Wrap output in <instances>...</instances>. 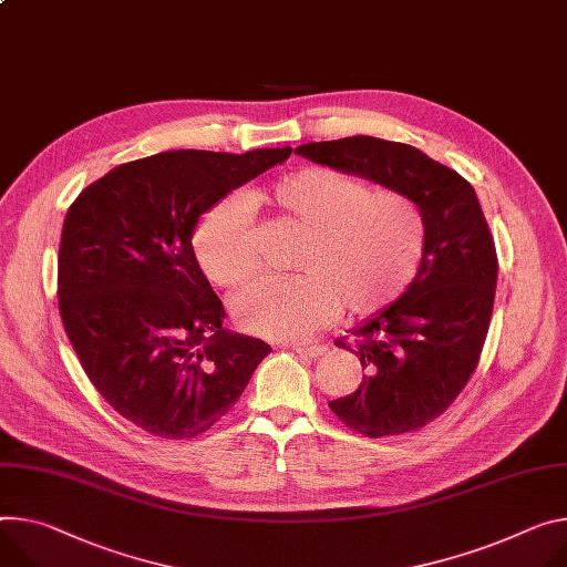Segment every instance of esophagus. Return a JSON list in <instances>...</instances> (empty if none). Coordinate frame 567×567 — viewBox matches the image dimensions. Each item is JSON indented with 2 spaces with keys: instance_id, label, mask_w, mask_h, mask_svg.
<instances>
[{
  "instance_id": "esophagus-1",
  "label": "esophagus",
  "mask_w": 567,
  "mask_h": 567,
  "mask_svg": "<svg viewBox=\"0 0 567 567\" xmlns=\"http://www.w3.org/2000/svg\"><path fill=\"white\" fill-rule=\"evenodd\" d=\"M287 348H291V350H296L298 354H302V357H319V354H323V346H312V343H287Z\"/></svg>"
}]
</instances>
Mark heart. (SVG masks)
Listing matches in <instances>:
<instances>
[{
    "label": "heart",
    "instance_id": "obj_1",
    "mask_svg": "<svg viewBox=\"0 0 567 567\" xmlns=\"http://www.w3.org/2000/svg\"><path fill=\"white\" fill-rule=\"evenodd\" d=\"M255 200L305 230L293 276L262 278L233 298L237 323L269 339H300L339 315L371 317L414 282L427 239L421 205L395 187H369L334 169L305 167ZM198 267L219 287L260 269L250 217L239 198L205 210L192 233Z\"/></svg>",
    "mask_w": 567,
    "mask_h": 567
}]
</instances>
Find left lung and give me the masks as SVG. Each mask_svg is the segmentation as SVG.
I'll return each instance as SVG.
<instances>
[{
  "instance_id": "8db88e82",
  "label": "left lung",
  "mask_w": 567,
  "mask_h": 567,
  "mask_svg": "<svg viewBox=\"0 0 567 567\" xmlns=\"http://www.w3.org/2000/svg\"><path fill=\"white\" fill-rule=\"evenodd\" d=\"M298 156L371 178L414 198L427 239L421 269L384 312L359 326L354 348L367 375L330 402L337 419L371 439L421 430L475 373L488 334L497 252L473 185L416 146L371 135L310 142Z\"/></svg>"
}]
</instances>
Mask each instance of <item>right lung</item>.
Segmentation results:
<instances>
[{
    "label": "right lung",
    "instance_id": "1",
    "mask_svg": "<svg viewBox=\"0 0 567 567\" xmlns=\"http://www.w3.org/2000/svg\"><path fill=\"white\" fill-rule=\"evenodd\" d=\"M289 153L165 151L115 167L70 205L61 319L94 389L146 434L208 432L271 352L262 339L221 328L226 310L196 262L192 233L219 198Z\"/></svg>",
    "mask_w": 567,
    "mask_h": 567
}]
</instances>
